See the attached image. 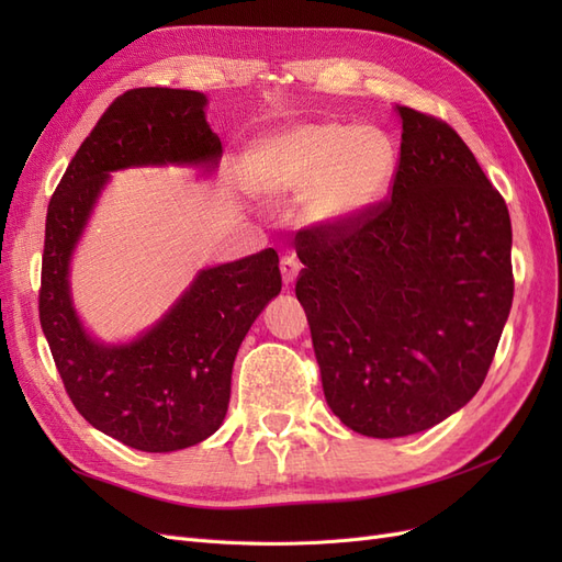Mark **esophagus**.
I'll use <instances>...</instances> for the list:
<instances>
[{
    "label": "esophagus",
    "instance_id": "34e87169",
    "mask_svg": "<svg viewBox=\"0 0 562 562\" xmlns=\"http://www.w3.org/2000/svg\"><path fill=\"white\" fill-rule=\"evenodd\" d=\"M300 274V262L295 258H291V255H285V258H281V277H283V283L285 285H293L295 279Z\"/></svg>",
    "mask_w": 562,
    "mask_h": 562
}]
</instances>
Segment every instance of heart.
Returning a JSON list of instances; mask_svg holds the SVG:
<instances>
[{"mask_svg": "<svg viewBox=\"0 0 562 562\" xmlns=\"http://www.w3.org/2000/svg\"><path fill=\"white\" fill-rule=\"evenodd\" d=\"M260 192H307L314 220H337L375 199L391 173V151L380 133L345 124H302L265 138L252 157Z\"/></svg>", "mask_w": 562, "mask_h": 562, "instance_id": "heart-1", "label": "heart"}]
</instances>
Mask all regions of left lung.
I'll return each mask as SVG.
<instances>
[{
	"label": "left lung",
	"instance_id": "obj_1",
	"mask_svg": "<svg viewBox=\"0 0 562 562\" xmlns=\"http://www.w3.org/2000/svg\"><path fill=\"white\" fill-rule=\"evenodd\" d=\"M391 196L302 229L295 295L323 394L349 429L436 427L481 389L514 302L512 217L443 119L396 108Z\"/></svg>",
	"mask_w": 562,
	"mask_h": 562
}]
</instances>
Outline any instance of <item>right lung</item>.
<instances>
[{
  "label": "right lung",
  "mask_w": 562,
  "mask_h": 562,
  "mask_svg": "<svg viewBox=\"0 0 562 562\" xmlns=\"http://www.w3.org/2000/svg\"><path fill=\"white\" fill-rule=\"evenodd\" d=\"M206 95L133 89L98 119L48 201L40 321L67 396L91 427L143 452L201 443L227 415L232 368L252 321L281 291L279 255L199 271L182 297L128 345H100L81 328L70 297V258L110 173L147 164L215 166Z\"/></svg>",
  "instance_id": "add662e5"
}]
</instances>
